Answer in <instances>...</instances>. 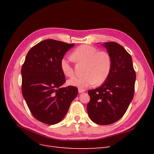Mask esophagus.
Returning a JSON list of instances; mask_svg holds the SVG:
<instances>
[{
  "label": "esophagus",
  "mask_w": 154,
  "mask_h": 154,
  "mask_svg": "<svg viewBox=\"0 0 154 154\" xmlns=\"http://www.w3.org/2000/svg\"><path fill=\"white\" fill-rule=\"evenodd\" d=\"M85 91L84 89H82V88H78V92L79 93H82L84 92Z\"/></svg>",
  "instance_id": "34e87169"
}]
</instances>
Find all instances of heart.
Returning a JSON list of instances; mask_svg holds the SVG:
<instances>
[{
    "instance_id": "1",
    "label": "heart",
    "mask_w": 154,
    "mask_h": 154,
    "mask_svg": "<svg viewBox=\"0 0 154 154\" xmlns=\"http://www.w3.org/2000/svg\"><path fill=\"white\" fill-rule=\"evenodd\" d=\"M71 58L78 63H85L82 77L73 78L68 81V84L80 88H85L93 84L101 85L108 79L112 69V58L109 53L97 51L93 46L83 44L78 46L71 53ZM60 68L66 76L72 77L74 72L72 67L66 58L60 61Z\"/></svg>"
}]
</instances>
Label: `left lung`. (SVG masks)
Here are the masks:
<instances>
[{"mask_svg":"<svg viewBox=\"0 0 154 154\" xmlns=\"http://www.w3.org/2000/svg\"><path fill=\"white\" fill-rule=\"evenodd\" d=\"M112 58L110 75L103 84L88 91V116L97 125H110L122 118L132 101L136 74L130 54L115 42L103 44Z\"/></svg>","mask_w":154,"mask_h":154,"instance_id":"8db88e82","label":"left lung"}]
</instances>
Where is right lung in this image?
<instances>
[{
    "label": "right lung",
    "instance_id": "right-lung-1",
    "mask_svg": "<svg viewBox=\"0 0 154 154\" xmlns=\"http://www.w3.org/2000/svg\"><path fill=\"white\" fill-rule=\"evenodd\" d=\"M74 45L48 39L33 46L26 55L21 69L22 95L32 115L42 123L61 122L78 95L76 87H62L66 80L60 61Z\"/></svg>",
    "mask_w": 154,
    "mask_h": 154
}]
</instances>
